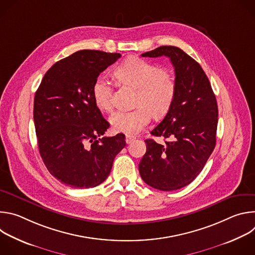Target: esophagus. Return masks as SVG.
<instances>
[{"mask_svg": "<svg viewBox=\"0 0 255 255\" xmlns=\"http://www.w3.org/2000/svg\"><path fill=\"white\" fill-rule=\"evenodd\" d=\"M135 139H136V137L133 136V135H128V134L126 135V143H127V144L132 143Z\"/></svg>", "mask_w": 255, "mask_h": 255, "instance_id": "1", "label": "esophagus"}]
</instances>
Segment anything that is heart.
<instances>
[{
    "label": "heart",
    "mask_w": 255,
    "mask_h": 255,
    "mask_svg": "<svg viewBox=\"0 0 255 255\" xmlns=\"http://www.w3.org/2000/svg\"><path fill=\"white\" fill-rule=\"evenodd\" d=\"M114 77L122 85L137 88L134 110L119 111L110 118L116 132L135 134L150 122L152 115L161 118L169 112L176 97V82L168 68H158L147 60L128 57L115 68ZM92 93L100 110H112V89L106 79L97 78Z\"/></svg>",
    "instance_id": "b5f03b06"
}]
</instances>
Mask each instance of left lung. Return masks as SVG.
Listing matches in <instances>:
<instances>
[{
  "label": "left lung",
  "mask_w": 255,
  "mask_h": 255,
  "mask_svg": "<svg viewBox=\"0 0 255 255\" xmlns=\"http://www.w3.org/2000/svg\"><path fill=\"white\" fill-rule=\"evenodd\" d=\"M143 57L167 56L175 71L176 97L164 119L150 134L165 145L146 139L139 172L148 186L174 191L191 184L204 168L216 145L218 106L201 65L175 46H160Z\"/></svg>",
  "instance_id": "left-lung-1"
}]
</instances>
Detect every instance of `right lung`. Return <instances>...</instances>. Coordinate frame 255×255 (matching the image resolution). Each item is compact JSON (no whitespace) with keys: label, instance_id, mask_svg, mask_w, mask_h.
I'll return each instance as SVG.
<instances>
[{"label":"right lung","instance_id":"1","mask_svg":"<svg viewBox=\"0 0 255 255\" xmlns=\"http://www.w3.org/2000/svg\"><path fill=\"white\" fill-rule=\"evenodd\" d=\"M120 53L81 50L55 62L34 97L33 118L39 152L63 185L89 189L110 174L125 135L102 137L110 126L93 99L95 80Z\"/></svg>","mask_w":255,"mask_h":255}]
</instances>
